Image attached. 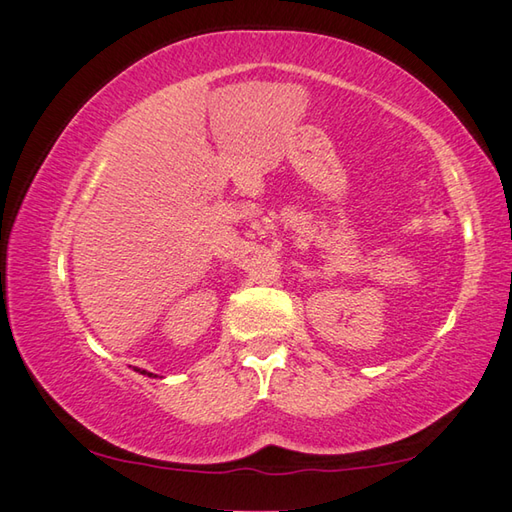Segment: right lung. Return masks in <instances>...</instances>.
Here are the masks:
<instances>
[{"instance_id": "obj_1", "label": "right lung", "mask_w": 512, "mask_h": 512, "mask_svg": "<svg viewBox=\"0 0 512 512\" xmlns=\"http://www.w3.org/2000/svg\"><path fill=\"white\" fill-rule=\"evenodd\" d=\"M144 372V375H151V372H146V370H142Z\"/></svg>"}]
</instances>
